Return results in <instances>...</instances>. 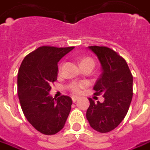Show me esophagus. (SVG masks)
<instances>
[{"mask_svg": "<svg viewBox=\"0 0 150 150\" xmlns=\"http://www.w3.org/2000/svg\"><path fill=\"white\" fill-rule=\"evenodd\" d=\"M71 99H72V101L75 103V102H76V101H77V100H78L79 98L77 97V96H72Z\"/></svg>", "mask_w": 150, "mask_h": 150, "instance_id": "1", "label": "esophagus"}]
</instances>
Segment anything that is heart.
Segmentation results:
<instances>
[{
  "label": "heart",
  "instance_id": "obj_1",
  "mask_svg": "<svg viewBox=\"0 0 150 150\" xmlns=\"http://www.w3.org/2000/svg\"><path fill=\"white\" fill-rule=\"evenodd\" d=\"M79 64H80V67H84V66L87 65H91L92 67H94L95 62L93 61V59L90 58V57H83L80 59L79 61ZM62 66H63V63H61L59 67V71L60 72L62 71ZM87 86V83L86 82L81 81V82H71L68 85V88L70 91L75 93V94H79L80 91H81V89L84 88L85 87Z\"/></svg>",
  "mask_w": 150,
  "mask_h": 150
}]
</instances>
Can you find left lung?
<instances>
[{
  "instance_id": "8db88e82",
  "label": "left lung",
  "mask_w": 150,
  "mask_h": 150,
  "mask_svg": "<svg viewBox=\"0 0 150 150\" xmlns=\"http://www.w3.org/2000/svg\"><path fill=\"white\" fill-rule=\"evenodd\" d=\"M96 54L102 73L95 84V95H103L104 101L97 103L89 98L86 116L96 131L108 132L125 117L132 98V75L127 62L107 46H88Z\"/></svg>"
}]
</instances>
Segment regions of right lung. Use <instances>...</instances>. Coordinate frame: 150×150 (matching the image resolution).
Masks as SVG:
<instances>
[{
	"label": "right lung",
	"instance_id": "1",
	"mask_svg": "<svg viewBox=\"0 0 150 150\" xmlns=\"http://www.w3.org/2000/svg\"><path fill=\"white\" fill-rule=\"evenodd\" d=\"M74 49L43 46L25 57L18 73V94L21 109L31 125L45 135H54L65 125L72 100L51 97L50 85L57 80L58 62Z\"/></svg>",
	"mask_w": 150,
	"mask_h": 150
}]
</instances>
